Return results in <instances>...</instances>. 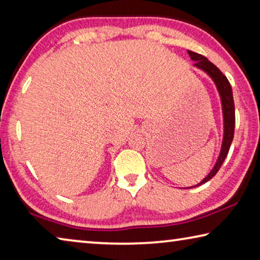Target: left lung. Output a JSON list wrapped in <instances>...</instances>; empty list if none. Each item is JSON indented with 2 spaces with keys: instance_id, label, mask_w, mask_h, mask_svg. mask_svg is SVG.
<instances>
[{
  "instance_id": "1",
  "label": "left lung",
  "mask_w": 260,
  "mask_h": 260,
  "mask_svg": "<svg viewBox=\"0 0 260 260\" xmlns=\"http://www.w3.org/2000/svg\"><path fill=\"white\" fill-rule=\"evenodd\" d=\"M188 54L190 56V58L195 61L193 63V67L199 68L203 70L209 76L213 79V81L217 85V88L219 90L220 98H221V103H222V111H223V125H225V134H223V142L221 147V151H220V156L218 158V161L213 170L211 171L210 174L206 177L203 181L200 184H203L208 182L209 180L212 179L215 174L218 173L220 167H221L222 162L225 161V158L228 155V151H230L231 144L233 138H234V129H235V105H234V99H233V91L231 83L228 81L225 74L215 67L214 64L211 63V61L204 57L203 55L197 54V52H193L188 50ZM197 184V186H200Z\"/></svg>"
}]
</instances>
